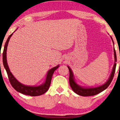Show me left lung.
Returning <instances> with one entry per match:
<instances>
[{
    "label": "left lung",
    "mask_w": 120,
    "mask_h": 120,
    "mask_svg": "<svg viewBox=\"0 0 120 120\" xmlns=\"http://www.w3.org/2000/svg\"><path fill=\"white\" fill-rule=\"evenodd\" d=\"M111 38L113 43H114L113 42V39ZM114 59H115V62L114 66L113 68L110 77L109 79L107 81L105 84L102 85L101 86L96 87V88H82V87L80 86H79L75 82V80H74L73 78V73L72 72L71 69L70 68L69 66H68V68L69 70V83H70V86L71 87L73 91L75 92V93H77V94L81 95V96L83 97H88V96H92V95H95L96 94H99L100 92H102V91H104V90L108 88V87L109 86L111 83L112 80L113 79V77H114L115 71V68H116V52H115L114 47Z\"/></svg>",
    "instance_id": "1"
}]
</instances>
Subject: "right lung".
I'll return each instance as SVG.
<instances>
[{
    "label": "right lung",
    "instance_id": "1",
    "mask_svg": "<svg viewBox=\"0 0 120 120\" xmlns=\"http://www.w3.org/2000/svg\"><path fill=\"white\" fill-rule=\"evenodd\" d=\"M12 34H11L9 36L7 41H6L3 53V61L4 66L5 67L6 71H7L8 79L9 80L11 85L17 91L25 95H30V96L34 97L38 96V95L44 94L48 90L50 85L51 84L52 77L53 72L59 67V65L52 68L48 71L46 77V80H45V83L43 84L37 86H25V85L21 84V83L17 81L16 78L14 77V76L12 75V74L11 73L8 66L7 59H6V51H7V45L9 39L11 38V37L12 36Z\"/></svg>",
    "mask_w": 120,
    "mask_h": 120
}]
</instances>
